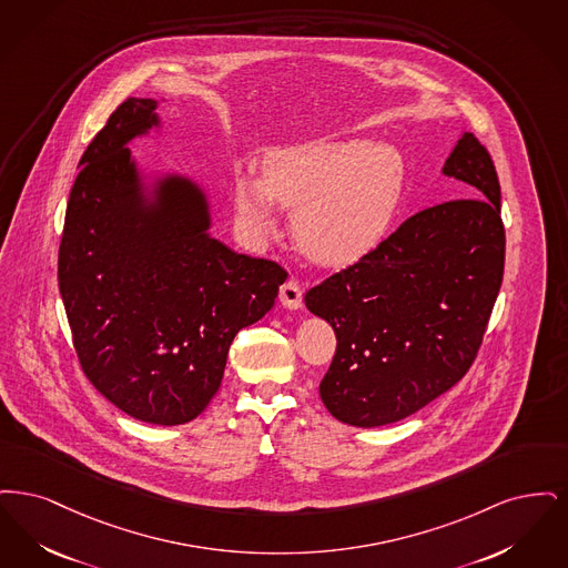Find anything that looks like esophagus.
Returning a JSON list of instances; mask_svg holds the SVG:
<instances>
[{
    "label": "esophagus",
    "mask_w": 568,
    "mask_h": 568,
    "mask_svg": "<svg viewBox=\"0 0 568 568\" xmlns=\"http://www.w3.org/2000/svg\"><path fill=\"white\" fill-rule=\"evenodd\" d=\"M280 303L288 310H301L303 293H301V286L296 284L295 280H288L280 286Z\"/></svg>",
    "instance_id": "esophagus-1"
}]
</instances>
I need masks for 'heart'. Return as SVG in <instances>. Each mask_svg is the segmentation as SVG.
<instances>
[{
  "mask_svg": "<svg viewBox=\"0 0 568 568\" xmlns=\"http://www.w3.org/2000/svg\"><path fill=\"white\" fill-rule=\"evenodd\" d=\"M405 184V156L388 142H314L273 152L261 180L240 173L235 212L247 231L272 237L273 203L295 210L298 246L324 265H349L377 246Z\"/></svg>",
  "mask_w": 568,
  "mask_h": 568,
  "instance_id": "b5f03b06",
  "label": "heart"
}]
</instances>
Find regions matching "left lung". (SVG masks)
<instances>
[{
    "instance_id": "8db88e82",
    "label": "left lung",
    "mask_w": 568,
    "mask_h": 568,
    "mask_svg": "<svg viewBox=\"0 0 568 568\" xmlns=\"http://www.w3.org/2000/svg\"><path fill=\"white\" fill-rule=\"evenodd\" d=\"M442 173L477 199L422 210L305 295L337 335L322 403L349 426L393 424L447 393L469 371L490 321L505 267L493 159L463 133Z\"/></svg>"
}]
</instances>
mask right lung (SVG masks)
<instances>
[{"instance_id": "right-lung-1", "label": "right lung", "mask_w": 568, "mask_h": 568, "mask_svg": "<svg viewBox=\"0 0 568 568\" xmlns=\"http://www.w3.org/2000/svg\"><path fill=\"white\" fill-rule=\"evenodd\" d=\"M129 98L80 159L59 247V291L82 371L131 418L175 426L221 388L229 346L275 303L286 272L216 240L195 178L146 172L129 144L161 131Z\"/></svg>"}]
</instances>
